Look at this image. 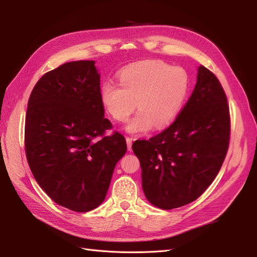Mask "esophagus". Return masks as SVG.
<instances>
[{
    "instance_id": "obj_1",
    "label": "esophagus",
    "mask_w": 257,
    "mask_h": 257,
    "mask_svg": "<svg viewBox=\"0 0 257 257\" xmlns=\"http://www.w3.org/2000/svg\"><path fill=\"white\" fill-rule=\"evenodd\" d=\"M125 141H126V144H127V150L131 151L132 150V144H133V139H132L131 137H126Z\"/></svg>"
}]
</instances>
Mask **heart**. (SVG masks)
I'll use <instances>...</instances> for the list:
<instances>
[{
  "label": "heart",
  "instance_id": "1",
  "mask_svg": "<svg viewBox=\"0 0 257 257\" xmlns=\"http://www.w3.org/2000/svg\"><path fill=\"white\" fill-rule=\"evenodd\" d=\"M120 85L106 81L100 88V99L106 110L119 122L127 120L130 134H145L153 126L162 128L180 111L188 94L189 79L180 67H170L155 61H144L124 68Z\"/></svg>",
  "mask_w": 257,
  "mask_h": 257
}]
</instances>
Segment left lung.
Segmentation results:
<instances>
[{"label":"left lung","instance_id":"obj_1","mask_svg":"<svg viewBox=\"0 0 257 257\" xmlns=\"http://www.w3.org/2000/svg\"><path fill=\"white\" fill-rule=\"evenodd\" d=\"M230 133L227 98L213 73L200 65L195 88L175 122L132 149L141 162L145 196L163 210L197 199L226 157Z\"/></svg>","mask_w":257,"mask_h":257}]
</instances>
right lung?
Segmentation results:
<instances>
[{
    "label": "right lung",
    "mask_w": 257,
    "mask_h": 257,
    "mask_svg": "<svg viewBox=\"0 0 257 257\" xmlns=\"http://www.w3.org/2000/svg\"><path fill=\"white\" fill-rule=\"evenodd\" d=\"M95 61L68 62L46 73L31 93L25 145L43 191L60 206L88 212L103 203L126 142L104 118ZM103 136L100 140L97 137Z\"/></svg>",
    "instance_id": "obj_1"
}]
</instances>
